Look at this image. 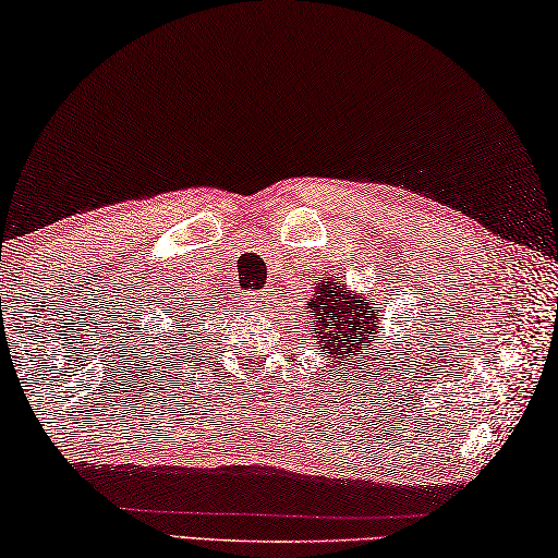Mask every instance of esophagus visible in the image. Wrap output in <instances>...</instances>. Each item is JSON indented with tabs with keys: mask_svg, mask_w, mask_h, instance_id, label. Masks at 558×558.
Listing matches in <instances>:
<instances>
[{
	"mask_svg": "<svg viewBox=\"0 0 558 558\" xmlns=\"http://www.w3.org/2000/svg\"><path fill=\"white\" fill-rule=\"evenodd\" d=\"M254 301H257L259 306H264V304H267V294H262V296H257V299H254Z\"/></svg>",
	"mask_w": 558,
	"mask_h": 558,
	"instance_id": "1",
	"label": "esophagus"
}]
</instances>
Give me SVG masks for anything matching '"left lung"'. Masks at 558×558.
<instances>
[{
    "label": "left lung",
    "instance_id": "obj_1",
    "mask_svg": "<svg viewBox=\"0 0 558 558\" xmlns=\"http://www.w3.org/2000/svg\"><path fill=\"white\" fill-rule=\"evenodd\" d=\"M314 299L304 308L308 326L314 328V341L324 349L328 363L349 361L355 365V355L376 351L383 341L390 339L383 326V306L368 296L355 294L349 287L339 284V277H318ZM361 373V371H359Z\"/></svg>",
    "mask_w": 558,
    "mask_h": 558
}]
</instances>
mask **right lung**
<instances>
[{
    "mask_svg": "<svg viewBox=\"0 0 558 558\" xmlns=\"http://www.w3.org/2000/svg\"><path fill=\"white\" fill-rule=\"evenodd\" d=\"M162 312H166V316H170V312H172V306H168V308H162ZM182 314V304H180V308H175V316H180ZM182 326H185V324H180L178 326V333L182 331Z\"/></svg>",
    "mask_w": 558,
    "mask_h": 558,
    "instance_id": "right-lung-1",
    "label": "right lung"
}]
</instances>
